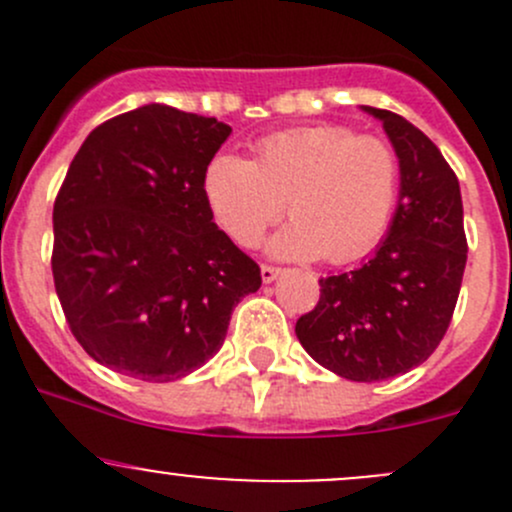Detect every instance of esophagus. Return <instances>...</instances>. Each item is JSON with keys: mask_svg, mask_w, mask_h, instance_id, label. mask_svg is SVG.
Returning a JSON list of instances; mask_svg holds the SVG:
<instances>
[{"mask_svg": "<svg viewBox=\"0 0 512 512\" xmlns=\"http://www.w3.org/2000/svg\"><path fill=\"white\" fill-rule=\"evenodd\" d=\"M260 272H262V282H275L277 277H280L282 267H275V265H262V267H260Z\"/></svg>", "mask_w": 512, "mask_h": 512, "instance_id": "34e87169", "label": "esophagus"}]
</instances>
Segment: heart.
<instances>
[{"label":"heart","instance_id":"1","mask_svg":"<svg viewBox=\"0 0 512 512\" xmlns=\"http://www.w3.org/2000/svg\"><path fill=\"white\" fill-rule=\"evenodd\" d=\"M399 188L396 148L339 123L262 138L255 160L220 153L203 175L210 215L235 245L255 247L287 208L292 223L270 240L272 255L329 265L359 260L384 237Z\"/></svg>","mask_w":512,"mask_h":512}]
</instances>
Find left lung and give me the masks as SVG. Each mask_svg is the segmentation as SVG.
<instances>
[{
  "label": "left lung",
  "instance_id": "1",
  "mask_svg": "<svg viewBox=\"0 0 512 512\" xmlns=\"http://www.w3.org/2000/svg\"><path fill=\"white\" fill-rule=\"evenodd\" d=\"M384 121L401 163L399 208L369 262L319 280V302L297 319L299 344L352 381H381L423 364L441 344L468 260L458 178L436 143L399 113Z\"/></svg>",
  "mask_w": 512,
  "mask_h": 512
}]
</instances>
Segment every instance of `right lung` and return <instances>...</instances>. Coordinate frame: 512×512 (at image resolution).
I'll return each mask as SVG.
<instances>
[{
    "label": "right lung",
    "instance_id": "add662e5",
    "mask_svg": "<svg viewBox=\"0 0 512 512\" xmlns=\"http://www.w3.org/2000/svg\"><path fill=\"white\" fill-rule=\"evenodd\" d=\"M232 128L148 103L96 126L54 203L51 272L71 334L108 369L175 381L225 342L260 267L213 223L203 175Z\"/></svg>",
    "mask_w": 512,
    "mask_h": 512
}]
</instances>
